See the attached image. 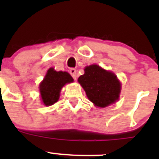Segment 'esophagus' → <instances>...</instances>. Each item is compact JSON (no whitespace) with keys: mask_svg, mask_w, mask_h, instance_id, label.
<instances>
[{"mask_svg":"<svg viewBox=\"0 0 159 159\" xmlns=\"http://www.w3.org/2000/svg\"><path fill=\"white\" fill-rule=\"evenodd\" d=\"M70 74L72 76V78H73L75 80H76L78 75H77V70H75V68H71V69L70 70Z\"/></svg>","mask_w":159,"mask_h":159,"instance_id":"34e87169","label":"esophagus"}]
</instances>
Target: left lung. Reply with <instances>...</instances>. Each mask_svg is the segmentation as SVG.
Returning <instances> with one entry per match:
<instances>
[{
	"mask_svg": "<svg viewBox=\"0 0 159 159\" xmlns=\"http://www.w3.org/2000/svg\"><path fill=\"white\" fill-rule=\"evenodd\" d=\"M78 81L95 106L105 108L119 98L121 89L119 80L113 72L103 69L99 65L85 67L84 74Z\"/></svg>",
	"mask_w": 159,
	"mask_h": 159,
	"instance_id": "left-lung-1",
	"label": "left lung"
}]
</instances>
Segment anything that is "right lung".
Masks as SVG:
<instances>
[{
	"instance_id": "right-lung-1",
	"label": "right lung",
	"mask_w": 159,
	"mask_h": 159,
	"mask_svg": "<svg viewBox=\"0 0 159 159\" xmlns=\"http://www.w3.org/2000/svg\"><path fill=\"white\" fill-rule=\"evenodd\" d=\"M74 79L66 71H56L53 68L48 70L44 80L39 85L41 101L45 106L54 105L58 101L61 90Z\"/></svg>"
}]
</instances>
